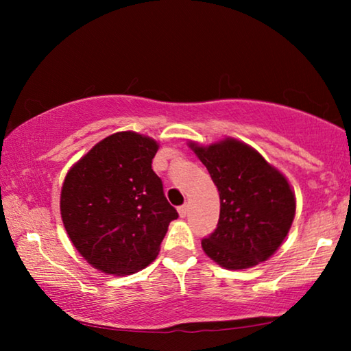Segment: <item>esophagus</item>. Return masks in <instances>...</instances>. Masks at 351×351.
I'll list each match as a JSON object with an SVG mask.
<instances>
[{"label":"esophagus","mask_w":351,"mask_h":351,"mask_svg":"<svg viewBox=\"0 0 351 351\" xmlns=\"http://www.w3.org/2000/svg\"><path fill=\"white\" fill-rule=\"evenodd\" d=\"M178 213H180L181 218L186 217L187 215V204H182V206L178 207Z\"/></svg>","instance_id":"1"}]
</instances>
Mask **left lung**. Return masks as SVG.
Instances as JSON below:
<instances>
[{"mask_svg":"<svg viewBox=\"0 0 351 351\" xmlns=\"http://www.w3.org/2000/svg\"><path fill=\"white\" fill-rule=\"evenodd\" d=\"M219 193L215 232L201 241L226 269H247L274 255L293 224L295 197L283 173L245 142H189Z\"/></svg>","mask_w":351,"mask_h":351,"instance_id":"1","label":"left lung"}]
</instances>
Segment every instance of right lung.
<instances>
[{
	"label": "right lung",
	"instance_id": "right-lung-1",
	"mask_svg": "<svg viewBox=\"0 0 351 351\" xmlns=\"http://www.w3.org/2000/svg\"><path fill=\"white\" fill-rule=\"evenodd\" d=\"M158 148L148 136L119 132L97 142L64 176V229L77 252L105 274L144 269L178 218L152 169Z\"/></svg>",
	"mask_w": 351,
	"mask_h": 351
}]
</instances>
